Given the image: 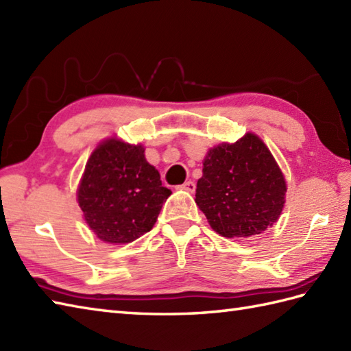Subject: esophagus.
I'll list each match as a JSON object with an SVG mask.
<instances>
[{
  "label": "esophagus",
  "mask_w": 351,
  "mask_h": 351,
  "mask_svg": "<svg viewBox=\"0 0 351 351\" xmlns=\"http://www.w3.org/2000/svg\"><path fill=\"white\" fill-rule=\"evenodd\" d=\"M181 189H182V190H185V191H189V193H195V190H196V184L193 182V181H185V182L181 185Z\"/></svg>",
  "instance_id": "esophagus-1"
}]
</instances>
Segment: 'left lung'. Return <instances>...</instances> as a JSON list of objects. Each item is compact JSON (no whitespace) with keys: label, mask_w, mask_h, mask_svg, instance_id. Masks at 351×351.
Here are the masks:
<instances>
[{"label":"left lung","mask_w":351,"mask_h":351,"mask_svg":"<svg viewBox=\"0 0 351 351\" xmlns=\"http://www.w3.org/2000/svg\"><path fill=\"white\" fill-rule=\"evenodd\" d=\"M197 181L196 204L210 226L226 238L263 234L278 221L287 182L264 141L247 132L210 149Z\"/></svg>","instance_id":"1"}]
</instances>
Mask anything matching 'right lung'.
<instances>
[{
    "mask_svg": "<svg viewBox=\"0 0 351 351\" xmlns=\"http://www.w3.org/2000/svg\"><path fill=\"white\" fill-rule=\"evenodd\" d=\"M77 195L95 235L125 244L152 229L171 191L146 161L143 146L110 138L92 152Z\"/></svg>",
    "mask_w": 351,
    "mask_h": 351,
    "instance_id": "right-lung-1",
    "label": "right lung"
}]
</instances>
